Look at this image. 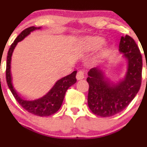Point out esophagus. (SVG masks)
Instances as JSON below:
<instances>
[{
  "instance_id": "34e87169",
  "label": "esophagus",
  "mask_w": 147,
  "mask_h": 147,
  "mask_svg": "<svg viewBox=\"0 0 147 147\" xmlns=\"http://www.w3.org/2000/svg\"><path fill=\"white\" fill-rule=\"evenodd\" d=\"M84 78V72H83V71H82V70L78 71V73H77V75H76L77 80H82Z\"/></svg>"
}]
</instances>
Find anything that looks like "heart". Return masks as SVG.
<instances>
[{
  "instance_id": "1",
  "label": "heart",
  "mask_w": 147,
  "mask_h": 147,
  "mask_svg": "<svg viewBox=\"0 0 147 147\" xmlns=\"http://www.w3.org/2000/svg\"><path fill=\"white\" fill-rule=\"evenodd\" d=\"M103 42L104 40L102 38H100V37H87V38L83 39L80 45V48L81 50L84 52L91 51V50H94L98 46L102 45ZM105 52H106V50L102 49L101 51L95 56L94 60L95 61L98 60L105 54Z\"/></svg>"
}]
</instances>
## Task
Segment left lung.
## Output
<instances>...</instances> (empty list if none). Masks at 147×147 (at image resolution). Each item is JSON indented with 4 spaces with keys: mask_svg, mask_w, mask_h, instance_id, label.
Masks as SVG:
<instances>
[{
    "mask_svg": "<svg viewBox=\"0 0 147 147\" xmlns=\"http://www.w3.org/2000/svg\"><path fill=\"white\" fill-rule=\"evenodd\" d=\"M119 50L128 60L125 78L117 84L105 78L99 68L88 72L87 102L90 110L96 115L107 117L124 110L137 94L142 84V57L132 38L121 36Z\"/></svg>",
    "mask_w": 147,
    "mask_h": 147,
    "instance_id": "obj_1",
    "label": "left lung"
}]
</instances>
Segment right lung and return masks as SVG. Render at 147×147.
<instances>
[{
  "label": "right lung",
  "mask_w": 147,
  "mask_h": 147,
  "mask_svg": "<svg viewBox=\"0 0 147 147\" xmlns=\"http://www.w3.org/2000/svg\"><path fill=\"white\" fill-rule=\"evenodd\" d=\"M37 29H40V27L36 28L32 26V27L25 29L20 32V35L16 38L14 42L10 45L8 53V56H7L6 71H5L6 81L8 87L13 95L14 96L15 99L23 109L32 115L40 117H46L53 115L59 110L63 104L65 92L67 89L77 82V79L75 78L77 71H74L70 75H67L59 80L48 92L36 99L27 100V99L23 98L19 94H18L12 84L11 72H10L12 54L18 42L23 40L26 36H28L30 33V32Z\"/></svg>",
  "instance_id": "1"
}]
</instances>
